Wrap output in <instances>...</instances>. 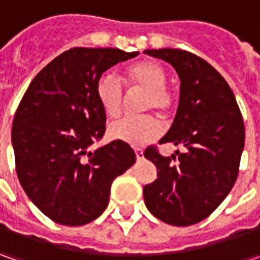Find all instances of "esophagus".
I'll return each mask as SVG.
<instances>
[{
	"mask_svg": "<svg viewBox=\"0 0 260 260\" xmlns=\"http://www.w3.org/2000/svg\"><path fill=\"white\" fill-rule=\"evenodd\" d=\"M135 153H136V157L140 160V159H143V150L142 149H135Z\"/></svg>",
	"mask_w": 260,
	"mask_h": 260,
	"instance_id": "1",
	"label": "esophagus"
}]
</instances>
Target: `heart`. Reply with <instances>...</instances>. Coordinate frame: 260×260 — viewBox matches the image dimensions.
Segmentation results:
<instances>
[{
    "label": "heart",
    "instance_id": "b5f03b06",
    "mask_svg": "<svg viewBox=\"0 0 260 260\" xmlns=\"http://www.w3.org/2000/svg\"><path fill=\"white\" fill-rule=\"evenodd\" d=\"M125 82L147 91L145 100L146 110H155L165 114L172 107V95L168 92L166 72L159 63L143 60L132 65L127 69ZM96 100L108 117H117L123 107L124 86L121 78L114 71H107L100 76L95 86ZM162 125L152 115H125L108 127V136L127 145L142 146L160 135Z\"/></svg>",
    "mask_w": 260,
    "mask_h": 260
}]
</instances>
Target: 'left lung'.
I'll use <instances>...</instances> for the list:
<instances>
[{
    "label": "left lung",
    "mask_w": 260,
    "mask_h": 260,
    "mask_svg": "<svg viewBox=\"0 0 260 260\" xmlns=\"http://www.w3.org/2000/svg\"><path fill=\"white\" fill-rule=\"evenodd\" d=\"M145 53L171 63L179 76L176 115L159 143L185 147L168 157L156 147L146 149L157 179L145 185V204L168 224H195L223 203L237 179L245 147L242 113L224 78L200 56L179 49H147Z\"/></svg>",
    "instance_id": "obj_1"
}]
</instances>
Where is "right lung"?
Instances as JSON below:
<instances>
[{
  "instance_id": "obj_1",
  "label": "right lung",
  "mask_w": 260,
  "mask_h": 260,
  "mask_svg": "<svg viewBox=\"0 0 260 260\" xmlns=\"http://www.w3.org/2000/svg\"><path fill=\"white\" fill-rule=\"evenodd\" d=\"M139 52L74 47L46 65L17 108L11 130L18 181L50 220L82 225L104 213L111 184L136 162L133 149L114 140L96 150L105 113L95 86L107 69Z\"/></svg>"
}]
</instances>
